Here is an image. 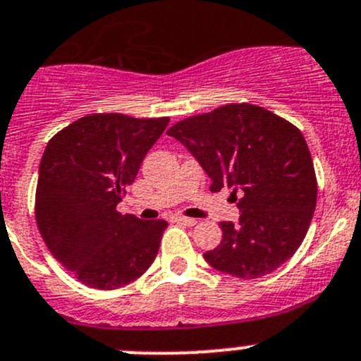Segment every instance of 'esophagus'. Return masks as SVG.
<instances>
[{
  "instance_id": "34e87169",
  "label": "esophagus",
  "mask_w": 361,
  "mask_h": 361,
  "mask_svg": "<svg viewBox=\"0 0 361 361\" xmlns=\"http://www.w3.org/2000/svg\"><path fill=\"white\" fill-rule=\"evenodd\" d=\"M174 222L183 224V226H195V224H197V220L188 219V216H176V219H174Z\"/></svg>"
}]
</instances>
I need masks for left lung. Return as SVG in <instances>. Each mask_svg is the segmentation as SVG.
Listing matches in <instances>:
<instances>
[{
    "mask_svg": "<svg viewBox=\"0 0 361 361\" xmlns=\"http://www.w3.org/2000/svg\"><path fill=\"white\" fill-rule=\"evenodd\" d=\"M194 155L212 192L231 188L238 224L220 222L222 241L206 262L238 279L284 264L302 245L317 201L312 157L302 132L252 104H229L167 130Z\"/></svg>",
    "mask_w": 361,
    "mask_h": 361,
    "instance_id": "left-lung-1",
    "label": "left lung"
}]
</instances>
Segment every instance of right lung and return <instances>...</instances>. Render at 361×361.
<instances>
[{
    "mask_svg": "<svg viewBox=\"0 0 361 361\" xmlns=\"http://www.w3.org/2000/svg\"><path fill=\"white\" fill-rule=\"evenodd\" d=\"M169 118L90 114L59 130L38 167L35 216L51 254L87 288H123L159 254L166 220L116 209Z\"/></svg>",
    "mask_w": 361,
    "mask_h": 361,
    "instance_id": "obj_1",
    "label": "right lung"
}]
</instances>
